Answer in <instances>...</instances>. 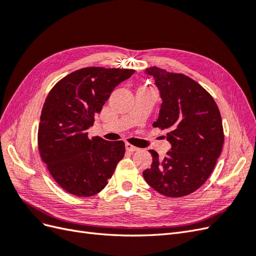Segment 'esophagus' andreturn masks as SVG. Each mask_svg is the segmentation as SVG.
Listing matches in <instances>:
<instances>
[{"instance_id": "34e87169", "label": "esophagus", "mask_w": 256, "mask_h": 256, "mask_svg": "<svg viewBox=\"0 0 256 256\" xmlns=\"http://www.w3.org/2000/svg\"><path fill=\"white\" fill-rule=\"evenodd\" d=\"M126 150H127L128 152H138V147H136V146H134V145H131V144H129V143L126 144Z\"/></svg>"}]
</instances>
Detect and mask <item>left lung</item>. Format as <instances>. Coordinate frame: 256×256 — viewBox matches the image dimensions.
Here are the masks:
<instances>
[{
  "label": "left lung",
  "mask_w": 256,
  "mask_h": 256,
  "mask_svg": "<svg viewBox=\"0 0 256 256\" xmlns=\"http://www.w3.org/2000/svg\"><path fill=\"white\" fill-rule=\"evenodd\" d=\"M162 99L154 127L166 130L172 147L164 159L154 150L150 168L143 172L152 189L168 198L198 190L210 176L222 152L224 134L219 108L212 95L182 74L159 67L146 68Z\"/></svg>",
  "instance_id": "obj_1"
}]
</instances>
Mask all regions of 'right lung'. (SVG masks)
I'll list each match as a JSON object with an SVG mask.
<instances>
[{
    "instance_id": "add662e5",
    "label": "right lung",
    "mask_w": 256,
    "mask_h": 256,
    "mask_svg": "<svg viewBox=\"0 0 256 256\" xmlns=\"http://www.w3.org/2000/svg\"><path fill=\"white\" fill-rule=\"evenodd\" d=\"M134 72V69L82 68L60 80L46 98L38 150L53 180L70 194H97L124 158L125 143L90 138L88 129L113 90Z\"/></svg>"
}]
</instances>
